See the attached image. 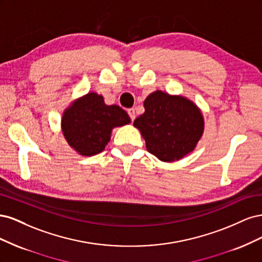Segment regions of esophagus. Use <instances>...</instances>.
<instances>
[{"label": "esophagus", "instance_id": "obj_1", "mask_svg": "<svg viewBox=\"0 0 262 262\" xmlns=\"http://www.w3.org/2000/svg\"><path fill=\"white\" fill-rule=\"evenodd\" d=\"M128 115H129V117L131 119V121H133L134 119H136V110H134L133 108L128 109Z\"/></svg>", "mask_w": 262, "mask_h": 262}]
</instances>
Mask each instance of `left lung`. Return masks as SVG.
I'll use <instances>...</instances> for the list:
<instances>
[{
    "mask_svg": "<svg viewBox=\"0 0 262 262\" xmlns=\"http://www.w3.org/2000/svg\"><path fill=\"white\" fill-rule=\"evenodd\" d=\"M144 108L133 125L150 154L163 162H173L192 152L204 130L203 116L193 101L156 91L146 97Z\"/></svg>",
    "mask_w": 262,
    "mask_h": 262,
    "instance_id": "8db88e82",
    "label": "left lung"
}]
</instances>
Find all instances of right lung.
Returning a JSON list of instances; mask_svg holds the SVG:
<instances>
[{"instance_id":"obj_1","label":"right lung","mask_w":262,"mask_h":262,"mask_svg":"<svg viewBox=\"0 0 262 262\" xmlns=\"http://www.w3.org/2000/svg\"><path fill=\"white\" fill-rule=\"evenodd\" d=\"M130 122L121 107L107 106L101 95L89 93L66 109L61 128L71 147L83 156H92L105 149L114 128Z\"/></svg>"}]
</instances>
